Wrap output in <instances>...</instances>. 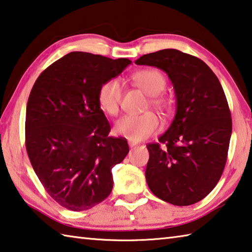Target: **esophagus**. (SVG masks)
I'll list each match as a JSON object with an SVG mask.
<instances>
[{
    "instance_id": "esophagus-1",
    "label": "esophagus",
    "mask_w": 252,
    "mask_h": 252,
    "mask_svg": "<svg viewBox=\"0 0 252 252\" xmlns=\"http://www.w3.org/2000/svg\"><path fill=\"white\" fill-rule=\"evenodd\" d=\"M129 146H130V148H134V146H136V143H135V142L129 141Z\"/></svg>"
}]
</instances>
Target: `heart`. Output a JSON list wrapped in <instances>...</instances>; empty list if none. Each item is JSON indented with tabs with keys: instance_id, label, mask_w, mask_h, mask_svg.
<instances>
[{
	"instance_id": "heart-1",
	"label": "heart",
	"mask_w": 252,
	"mask_h": 252,
	"mask_svg": "<svg viewBox=\"0 0 252 252\" xmlns=\"http://www.w3.org/2000/svg\"><path fill=\"white\" fill-rule=\"evenodd\" d=\"M134 84L150 95V103L158 110H166L167 100L161 97L166 86L165 77L157 69H142L132 76ZM122 97V85L119 79L111 78L100 86L98 91V102L100 108L109 116H117L120 109ZM161 123L153 112H146L140 116H126L116 123L114 130L121 136L132 142L142 141L158 132Z\"/></svg>"
}]
</instances>
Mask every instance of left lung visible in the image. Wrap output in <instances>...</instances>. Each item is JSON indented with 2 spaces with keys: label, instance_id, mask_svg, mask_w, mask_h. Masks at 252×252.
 <instances>
[{
  "label": "left lung",
  "instance_id": "8db88e82",
  "mask_svg": "<svg viewBox=\"0 0 252 252\" xmlns=\"http://www.w3.org/2000/svg\"><path fill=\"white\" fill-rule=\"evenodd\" d=\"M136 65L165 71L176 98V113L158 143L146 145L145 178L159 199L189 206L205 198L220 178L231 136V114L216 75L195 56L177 49L146 54Z\"/></svg>",
  "mask_w": 252,
  "mask_h": 252
}]
</instances>
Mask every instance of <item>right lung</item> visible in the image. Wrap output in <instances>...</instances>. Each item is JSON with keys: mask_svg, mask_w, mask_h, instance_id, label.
<instances>
[{"mask_svg": "<svg viewBox=\"0 0 252 252\" xmlns=\"http://www.w3.org/2000/svg\"><path fill=\"white\" fill-rule=\"evenodd\" d=\"M130 63L126 58L72 52L46 68L32 88L27 154L50 197L72 212L93 208L110 195L112 167L129 152L126 140L109 136L98 91Z\"/></svg>", "mask_w": 252, "mask_h": 252, "instance_id": "right-lung-1", "label": "right lung"}]
</instances>
